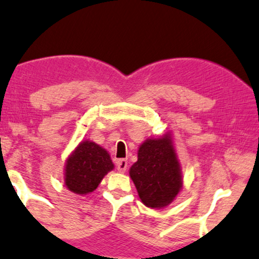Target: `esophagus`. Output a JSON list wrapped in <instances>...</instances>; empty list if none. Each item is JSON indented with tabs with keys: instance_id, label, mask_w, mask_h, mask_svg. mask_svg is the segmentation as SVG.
I'll return each instance as SVG.
<instances>
[{
	"instance_id": "esophagus-1",
	"label": "esophagus",
	"mask_w": 259,
	"mask_h": 259,
	"mask_svg": "<svg viewBox=\"0 0 259 259\" xmlns=\"http://www.w3.org/2000/svg\"><path fill=\"white\" fill-rule=\"evenodd\" d=\"M116 165H117L118 171H120V173H124V171L127 168V160L126 159H118L116 161Z\"/></svg>"
}]
</instances>
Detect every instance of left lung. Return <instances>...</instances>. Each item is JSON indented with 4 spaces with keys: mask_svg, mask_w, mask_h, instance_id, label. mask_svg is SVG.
Here are the masks:
<instances>
[{
    "mask_svg": "<svg viewBox=\"0 0 259 259\" xmlns=\"http://www.w3.org/2000/svg\"><path fill=\"white\" fill-rule=\"evenodd\" d=\"M130 178L144 206L160 209L175 200L182 190L183 176L170 132L140 144Z\"/></svg>",
    "mask_w": 259,
    "mask_h": 259,
    "instance_id": "obj_1",
    "label": "left lung"
}]
</instances>
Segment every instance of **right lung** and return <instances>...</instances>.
Here are the masks:
<instances>
[{
    "mask_svg": "<svg viewBox=\"0 0 259 259\" xmlns=\"http://www.w3.org/2000/svg\"><path fill=\"white\" fill-rule=\"evenodd\" d=\"M115 168L106 149L85 140L67 157L63 180L70 192L85 196L99 187L104 176Z\"/></svg>",
    "mask_w": 259,
    "mask_h": 259,
    "instance_id": "obj_1",
    "label": "right lung"
}]
</instances>
